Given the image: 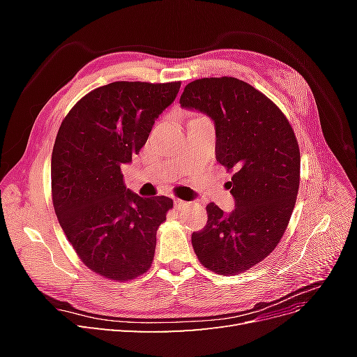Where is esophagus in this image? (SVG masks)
Returning a JSON list of instances; mask_svg holds the SVG:
<instances>
[{
  "label": "esophagus",
  "instance_id": "34e87169",
  "mask_svg": "<svg viewBox=\"0 0 357 357\" xmlns=\"http://www.w3.org/2000/svg\"><path fill=\"white\" fill-rule=\"evenodd\" d=\"M189 205V202H186V201H181V199H174V207L177 208V210H185L186 207Z\"/></svg>",
  "mask_w": 357,
  "mask_h": 357
}]
</instances>
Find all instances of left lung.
<instances>
[{
	"instance_id": "obj_1",
	"label": "left lung",
	"mask_w": 357,
	"mask_h": 357,
	"mask_svg": "<svg viewBox=\"0 0 357 357\" xmlns=\"http://www.w3.org/2000/svg\"><path fill=\"white\" fill-rule=\"evenodd\" d=\"M180 104L214 122L215 159L234 172L235 208L226 214L210 202L207 225L192 234L193 250L214 273H244L274 250L294 211L301 169L295 132L271 100L235 77L193 80Z\"/></svg>"
}]
</instances>
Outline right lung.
<instances>
[{
  "mask_svg": "<svg viewBox=\"0 0 357 357\" xmlns=\"http://www.w3.org/2000/svg\"><path fill=\"white\" fill-rule=\"evenodd\" d=\"M180 82H114L96 88L63 119L52 152V199L62 231L91 271L128 282L152 265L168 197L125 188L121 167L146 144Z\"/></svg>",
  "mask_w": 357,
  "mask_h": 357,
  "instance_id": "1",
  "label": "right lung"
}]
</instances>
